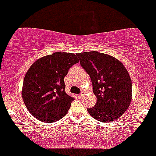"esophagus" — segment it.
I'll return each instance as SVG.
<instances>
[{
  "mask_svg": "<svg viewBox=\"0 0 156 156\" xmlns=\"http://www.w3.org/2000/svg\"><path fill=\"white\" fill-rule=\"evenodd\" d=\"M84 95H85V93L82 92L81 94H79V95H77V97L80 98V99H81V98H83V97Z\"/></svg>",
  "mask_w": 156,
  "mask_h": 156,
  "instance_id": "1",
  "label": "esophagus"
}]
</instances>
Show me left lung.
Segmentation results:
<instances>
[{"label":"left lung","mask_w":156,"mask_h":156,"mask_svg":"<svg viewBox=\"0 0 156 156\" xmlns=\"http://www.w3.org/2000/svg\"><path fill=\"white\" fill-rule=\"evenodd\" d=\"M80 64L91 80L97 104L87 108L99 122H110L122 116L132 99V80L119 59L99 51L78 53Z\"/></svg>","instance_id":"obj_1"}]
</instances>
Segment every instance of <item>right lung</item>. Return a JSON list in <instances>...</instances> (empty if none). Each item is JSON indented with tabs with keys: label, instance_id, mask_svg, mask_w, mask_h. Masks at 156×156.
<instances>
[{
	"label": "right lung",
	"instance_id": "add662e5",
	"mask_svg": "<svg viewBox=\"0 0 156 156\" xmlns=\"http://www.w3.org/2000/svg\"><path fill=\"white\" fill-rule=\"evenodd\" d=\"M79 62L77 54L55 52L31 65L23 80L22 98L33 116L51 123L66 116L74 99L65 91L64 77Z\"/></svg>",
	"mask_w": 156,
	"mask_h": 156
}]
</instances>
